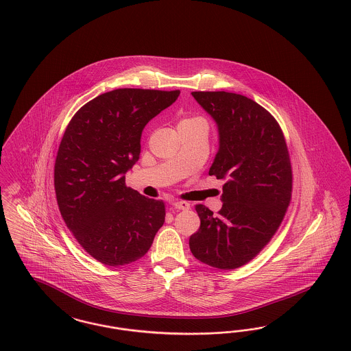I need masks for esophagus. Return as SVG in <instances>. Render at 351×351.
Listing matches in <instances>:
<instances>
[{
  "instance_id": "obj_1",
  "label": "esophagus",
  "mask_w": 351,
  "mask_h": 351,
  "mask_svg": "<svg viewBox=\"0 0 351 351\" xmlns=\"http://www.w3.org/2000/svg\"><path fill=\"white\" fill-rule=\"evenodd\" d=\"M172 206L175 208H178V210H189V207H191V205L188 202H185V201H173Z\"/></svg>"
}]
</instances>
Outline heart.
Instances as JSON below:
<instances>
[{
    "mask_svg": "<svg viewBox=\"0 0 351 351\" xmlns=\"http://www.w3.org/2000/svg\"><path fill=\"white\" fill-rule=\"evenodd\" d=\"M199 118H188V119H182L180 123H188V121H198Z\"/></svg>",
    "mask_w": 351,
    "mask_h": 351,
    "instance_id": "heart-1",
    "label": "heart"
}]
</instances>
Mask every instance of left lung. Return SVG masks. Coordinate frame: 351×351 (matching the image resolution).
<instances>
[{"label":"left lung","mask_w":351,"mask_h":351,"mask_svg":"<svg viewBox=\"0 0 351 351\" xmlns=\"http://www.w3.org/2000/svg\"><path fill=\"white\" fill-rule=\"evenodd\" d=\"M217 123L219 149L208 175L224 180L215 215L195 206L199 230L189 247L202 263L220 269L243 266L272 239L291 197V167L275 118L247 97L230 92H192Z\"/></svg>","instance_id":"left-lung-1"}]
</instances>
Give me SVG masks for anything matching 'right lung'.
I'll use <instances>...</instances> for the list:
<instances>
[{
	"label": "right lung",
	"mask_w": 351,
	"mask_h": 351,
	"mask_svg": "<svg viewBox=\"0 0 351 351\" xmlns=\"http://www.w3.org/2000/svg\"><path fill=\"white\" fill-rule=\"evenodd\" d=\"M180 90L123 88L93 98L62 137L54 188L62 218L88 254L106 266L130 265L150 249L165 204L125 186L146 124Z\"/></svg>",
	"instance_id": "add662e5"
}]
</instances>
